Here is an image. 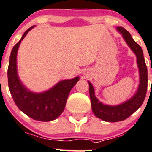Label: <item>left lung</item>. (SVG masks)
Returning <instances> with one entry per match:
<instances>
[{"label":"left lung","instance_id":"left-lung-1","mask_svg":"<svg viewBox=\"0 0 152 152\" xmlns=\"http://www.w3.org/2000/svg\"><path fill=\"white\" fill-rule=\"evenodd\" d=\"M117 29L122 34L123 37L126 42L128 46L136 55L140 74V84L137 91L134 95L127 101L118 106H109L103 104L101 102L99 101L94 95V87L91 83L88 81L89 84V95L93 113L97 118L103 121L112 123L124 121L140 107L145 100L148 86V72L142 49L133 40L130 33L124 27H117Z\"/></svg>","mask_w":152,"mask_h":152}]
</instances>
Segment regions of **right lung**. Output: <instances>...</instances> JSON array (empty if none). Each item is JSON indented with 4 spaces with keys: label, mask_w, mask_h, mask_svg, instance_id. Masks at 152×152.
Masks as SVG:
<instances>
[{
    "label": "right lung",
    "mask_w": 152,
    "mask_h": 152,
    "mask_svg": "<svg viewBox=\"0 0 152 152\" xmlns=\"http://www.w3.org/2000/svg\"><path fill=\"white\" fill-rule=\"evenodd\" d=\"M34 26L25 31L12 50L7 71L9 88L16 106L20 111L35 121L49 122L58 118L64 112L70 91L80 78L76 77L61 80L50 89L41 93L32 92L23 85L18 75V50L23 39Z\"/></svg>",
    "instance_id": "add662e5"
}]
</instances>
